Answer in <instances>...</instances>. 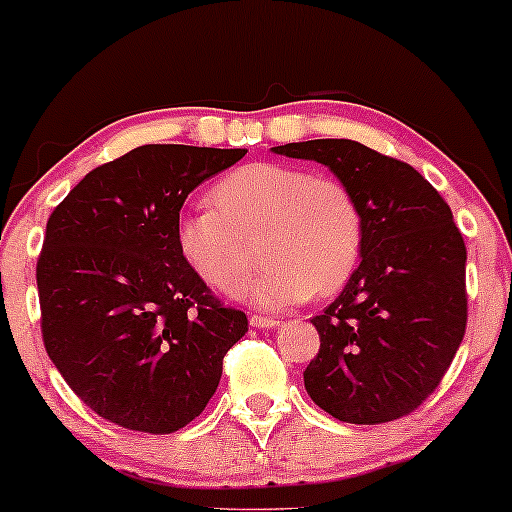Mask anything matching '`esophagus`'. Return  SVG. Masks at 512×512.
<instances>
[{
  "instance_id": "34e87169",
  "label": "esophagus",
  "mask_w": 512,
  "mask_h": 512,
  "mask_svg": "<svg viewBox=\"0 0 512 512\" xmlns=\"http://www.w3.org/2000/svg\"><path fill=\"white\" fill-rule=\"evenodd\" d=\"M250 325L257 327V330H269V327L279 325V320H274V317H267V315H250Z\"/></svg>"
}]
</instances>
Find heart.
Instances as JSON below:
<instances>
[{"label":"heart","mask_w":512,"mask_h":512,"mask_svg":"<svg viewBox=\"0 0 512 512\" xmlns=\"http://www.w3.org/2000/svg\"><path fill=\"white\" fill-rule=\"evenodd\" d=\"M214 207L187 211L178 250L187 267L223 296H236L255 267V240L267 260L252 284L260 308L279 310L330 296L351 279L363 250V214L342 180L289 163H248L211 190Z\"/></svg>","instance_id":"1"}]
</instances>
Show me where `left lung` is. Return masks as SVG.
<instances>
[{
    "label": "left lung",
    "mask_w": 512,
    "mask_h": 512,
    "mask_svg": "<svg viewBox=\"0 0 512 512\" xmlns=\"http://www.w3.org/2000/svg\"><path fill=\"white\" fill-rule=\"evenodd\" d=\"M327 166L363 214L361 264L322 315L303 370L320 409L346 424H385L424 404L467 327V248L436 187L409 163L351 139L274 146Z\"/></svg>",
    "instance_id": "left-lung-1"
}]
</instances>
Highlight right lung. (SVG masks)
Returning a JSON list of instances; mask_svg holds the SVG:
<instances>
[{
  "instance_id": "1",
  "label": "right lung",
  "mask_w": 512,
  "mask_h": 512,
  "mask_svg": "<svg viewBox=\"0 0 512 512\" xmlns=\"http://www.w3.org/2000/svg\"><path fill=\"white\" fill-rule=\"evenodd\" d=\"M248 151L146 144L57 204L35 279L45 351L76 397L129 431L175 433L207 407L248 332L178 250L180 209Z\"/></svg>"
}]
</instances>
